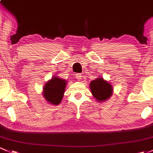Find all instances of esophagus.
<instances>
[{
    "label": "esophagus",
    "instance_id": "34e87169",
    "mask_svg": "<svg viewBox=\"0 0 153 153\" xmlns=\"http://www.w3.org/2000/svg\"><path fill=\"white\" fill-rule=\"evenodd\" d=\"M82 75L81 74H76V78L77 79V80H81L82 79Z\"/></svg>",
    "mask_w": 153,
    "mask_h": 153
}]
</instances>
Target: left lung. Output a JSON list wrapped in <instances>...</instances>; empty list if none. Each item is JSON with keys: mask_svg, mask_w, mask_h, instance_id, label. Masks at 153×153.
Instances as JSON below:
<instances>
[{"mask_svg": "<svg viewBox=\"0 0 153 153\" xmlns=\"http://www.w3.org/2000/svg\"><path fill=\"white\" fill-rule=\"evenodd\" d=\"M90 90L93 96L98 101H103L108 99L112 94V88L102 78L97 79L90 82Z\"/></svg>", "mask_w": 153, "mask_h": 153, "instance_id": "left-lung-1", "label": "left lung"}]
</instances>
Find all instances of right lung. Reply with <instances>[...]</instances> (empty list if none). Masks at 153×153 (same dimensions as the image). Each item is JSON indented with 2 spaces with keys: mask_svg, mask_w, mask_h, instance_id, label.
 Masks as SVG:
<instances>
[{
  "mask_svg": "<svg viewBox=\"0 0 153 153\" xmlns=\"http://www.w3.org/2000/svg\"><path fill=\"white\" fill-rule=\"evenodd\" d=\"M65 85H66L65 80L57 78V76L52 78L44 86V98L52 104H59L63 98Z\"/></svg>",
  "mask_w": 153,
  "mask_h": 153,
  "instance_id": "right-lung-1",
  "label": "right lung"
}]
</instances>
